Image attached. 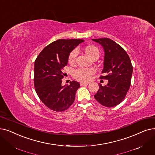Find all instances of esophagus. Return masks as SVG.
<instances>
[{
  "mask_svg": "<svg viewBox=\"0 0 155 155\" xmlns=\"http://www.w3.org/2000/svg\"><path fill=\"white\" fill-rule=\"evenodd\" d=\"M88 84H89V82H80V85H87Z\"/></svg>",
  "mask_w": 155,
  "mask_h": 155,
  "instance_id": "esophagus-1",
  "label": "esophagus"
}]
</instances>
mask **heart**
<instances>
[{
  "label": "heart",
  "mask_w": 155,
  "mask_h": 155,
  "mask_svg": "<svg viewBox=\"0 0 155 155\" xmlns=\"http://www.w3.org/2000/svg\"><path fill=\"white\" fill-rule=\"evenodd\" d=\"M84 51L87 56L89 58L95 55L99 56V50L94 46H87L84 49ZM77 55V49L72 51L68 58V62L70 64H73L75 61ZM94 72L95 70L93 68H78L74 73V77L81 81H87L91 78V75Z\"/></svg>",
  "instance_id": "1"
}]
</instances>
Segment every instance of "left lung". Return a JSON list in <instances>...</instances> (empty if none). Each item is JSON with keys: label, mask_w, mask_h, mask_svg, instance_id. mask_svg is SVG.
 Masks as SVG:
<instances>
[{"label": "left lung", "mask_w": 155, "mask_h": 155, "mask_svg": "<svg viewBox=\"0 0 155 155\" xmlns=\"http://www.w3.org/2000/svg\"><path fill=\"white\" fill-rule=\"evenodd\" d=\"M103 47L104 52L101 78L108 80L107 85L99 84V89L94 97L100 104L113 107L122 101L130 86L132 65L126 51L120 45L108 38L92 39Z\"/></svg>", "instance_id": "obj_1"}]
</instances>
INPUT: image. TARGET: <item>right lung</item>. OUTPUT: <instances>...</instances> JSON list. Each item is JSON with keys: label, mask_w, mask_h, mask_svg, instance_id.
<instances>
[{"label": "right lung", "mask_w": 155, "mask_h": 155, "mask_svg": "<svg viewBox=\"0 0 155 155\" xmlns=\"http://www.w3.org/2000/svg\"><path fill=\"white\" fill-rule=\"evenodd\" d=\"M83 42L82 39L56 40L46 46L35 60V91L42 103L52 110L64 111L74 102L80 83L73 81L63 86V70L68 64L71 52Z\"/></svg>", "instance_id": "add662e5"}]
</instances>
